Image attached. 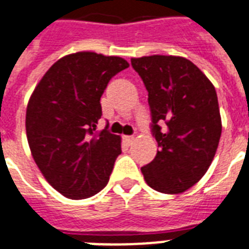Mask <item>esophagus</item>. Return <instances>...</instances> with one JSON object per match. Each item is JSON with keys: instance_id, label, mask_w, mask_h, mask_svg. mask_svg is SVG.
I'll use <instances>...</instances> for the list:
<instances>
[{"instance_id": "34e87169", "label": "esophagus", "mask_w": 249, "mask_h": 249, "mask_svg": "<svg viewBox=\"0 0 249 249\" xmlns=\"http://www.w3.org/2000/svg\"><path fill=\"white\" fill-rule=\"evenodd\" d=\"M124 141L128 143V145H132V143L134 142V137H132V136H125Z\"/></svg>"}]
</instances>
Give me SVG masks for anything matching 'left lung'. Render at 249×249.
Here are the masks:
<instances>
[{
	"label": "left lung",
	"mask_w": 249,
	"mask_h": 249,
	"mask_svg": "<svg viewBox=\"0 0 249 249\" xmlns=\"http://www.w3.org/2000/svg\"><path fill=\"white\" fill-rule=\"evenodd\" d=\"M130 62L149 92L160 146L156 158L141 167L143 179L156 191L181 194L199 182L218 149L222 119L215 87L182 56L150 55Z\"/></svg>",
	"instance_id": "8db88e82"
}]
</instances>
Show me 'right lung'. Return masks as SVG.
<instances>
[{"mask_svg": "<svg viewBox=\"0 0 249 249\" xmlns=\"http://www.w3.org/2000/svg\"><path fill=\"white\" fill-rule=\"evenodd\" d=\"M125 59L80 51L56 60L31 93L26 136L45 179L70 199H84L107 186L121 153V137L96 130L100 97Z\"/></svg>", "mask_w": 249, "mask_h": 249, "instance_id": "1", "label": "right lung"}]
</instances>
